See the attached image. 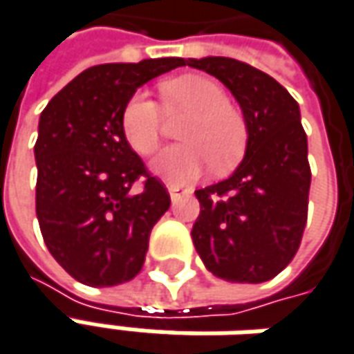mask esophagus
Here are the masks:
<instances>
[{"label":"esophagus","instance_id":"obj_1","mask_svg":"<svg viewBox=\"0 0 354 354\" xmlns=\"http://www.w3.org/2000/svg\"><path fill=\"white\" fill-rule=\"evenodd\" d=\"M166 188H168V194H170V200L172 201H178L180 198H182V196L189 194V189L184 188V186H174V184H168Z\"/></svg>","mask_w":354,"mask_h":354}]
</instances>
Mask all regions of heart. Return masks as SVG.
Instances as JSON below:
<instances>
[{
  "instance_id": "b5f03b06",
  "label": "heart",
  "mask_w": 354,
  "mask_h": 354,
  "mask_svg": "<svg viewBox=\"0 0 354 354\" xmlns=\"http://www.w3.org/2000/svg\"><path fill=\"white\" fill-rule=\"evenodd\" d=\"M160 97L166 113H189L180 127V145L168 147L153 160V172L174 186L189 184L214 166L227 172L243 158L249 131L243 113L229 104L225 90L201 74L165 80ZM121 127L139 154H153L162 137L160 107L147 93L137 92L125 105Z\"/></svg>"
}]
</instances>
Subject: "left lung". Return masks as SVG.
<instances>
[{
    "mask_svg": "<svg viewBox=\"0 0 354 354\" xmlns=\"http://www.w3.org/2000/svg\"><path fill=\"white\" fill-rule=\"evenodd\" d=\"M186 64L233 93L249 131L237 170L196 189L194 245L217 278L266 282L294 259L308 219L311 172L299 105L272 76L235 58H188Z\"/></svg>",
    "mask_w": 354,
    "mask_h": 354,
    "instance_id": "8db88e82",
    "label": "left lung"
}]
</instances>
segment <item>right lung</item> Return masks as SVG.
<instances>
[{
  "mask_svg": "<svg viewBox=\"0 0 354 354\" xmlns=\"http://www.w3.org/2000/svg\"><path fill=\"white\" fill-rule=\"evenodd\" d=\"M184 64V58H149L88 68L41 113L37 219L50 254L82 284L117 286L142 268L170 196L129 147L121 115L142 84Z\"/></svg>",
  "mask_w": 354,
  "mask_h": 354,
  "instance_id": "right-lung-1",
  "label": "right lung"
}]
</instances>
